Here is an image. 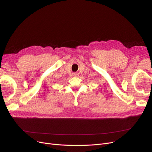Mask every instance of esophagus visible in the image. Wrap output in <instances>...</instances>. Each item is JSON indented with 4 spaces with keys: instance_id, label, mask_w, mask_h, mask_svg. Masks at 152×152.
I'll use <instances>...</instances> for the list:
<instances>
[{
    "instance_id": "1",
    "label": "esophagus",
    "mask_w": 152,
    "mask_h": 152,
    "mask_svg": "<svg viewBox=\"0 0 152 152\" xmlns=\"http://www.w3.org/2000/svg\"><path fill=\"white\" fill-rule=\"evenodd\" d=\"M73 74V76H77L78 75V73H76V72H74V73H73V74Z\"/></svg>"
}]
</instances>
